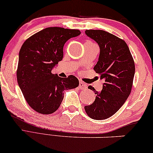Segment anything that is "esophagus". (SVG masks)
<instances>
[{"instance_id":"obj_1","label":"esophagus","mask_w":153,"mask_h":153,"mask_svg":"<svg viewBox=\"0 0 153 153\" xmlns=\"http://www.w3.org/2000/svg\"><path fill=\"white\" fill-rule=\"evenodd\" d=\"M86 84H84V82L82 81H79V87L80 89H85L86 88Z\"/></svg>"}]
</instances>
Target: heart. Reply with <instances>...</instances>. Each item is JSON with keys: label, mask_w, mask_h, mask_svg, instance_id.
Returning a JSON list of instances; mask_svg holds the SVG:
<instances>
[{"label": "heart", "mask_w": 153, "mask_h": 153, "mask_svg": "<svg viewBox=\"0 0 153 153\" xmlns=\"http://www.w3.org/2000/svg\"><path fill=\"white\" fill-rule=\"evenodd\" d=\"M86 43H91V42H86Z\"/></svg>", "instance_id": "heart-1"}]
</instances>
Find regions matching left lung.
I'll return each instance as SVG.
<instances>
[{
	"mask_svg": "<svg viewBox=\"0 0 153 153\" xmlns=\"http://www.w3.org/2000/svg\"><path fill=\"white\" fill-rule=\"evenodd\" d=\"M86 34L100 47L98 61L94 69L104 80L100 92L88 88L96 94L95 101L84 107L86 114L96 120L112 117L120 110L131 94L135 65L127 44L122 39L103 30H86Z\"/></svg>",
	"mask_w": 153,
	"mask_h": 153,
	"instance_id": "left-lung-1",
	"label": "left lung"
}]
</instances>
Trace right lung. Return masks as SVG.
<instances>
[{
    "label": "right lung",
    "mask_w": 153,
    "mask_h": 153,
    "mask_svg": "<svg viewBox=\"0 0 153 153\" xmlns=\"http://www.w3.org/2000/svg\"><path fill=\"white\" fill-rule=\"evenodd\" d=\"M78 29L48 27L25 41L19 53L17 79L26 101L33 110L50 114L59 108L64 91L76 88L79 80L70 75L61 78L51 71L63 58V47L78 36Z\"/></svg>",
    "instance_id": "add662e5"
}]
</instances>
